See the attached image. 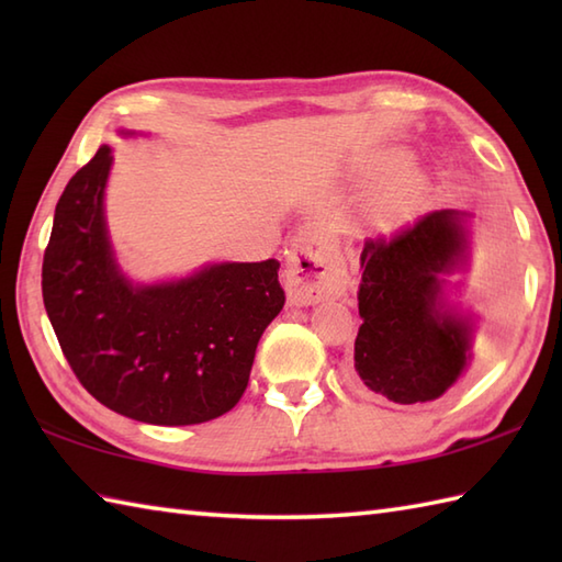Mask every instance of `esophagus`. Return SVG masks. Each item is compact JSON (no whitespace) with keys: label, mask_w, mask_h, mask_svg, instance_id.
Masks as SVG:
<instances>
[{"label":"esophagus","mask_w":562,"mask_h":562,"mask_svg":"<svg viewBox=\"0 0 562 562\" xmlns=\"http://www.w3.org/2000/svg\"><path fill=\"white\" fill-rule=\"evenodd\" d=\"M284 280H288V300L294 306L340 296L348 288V274L314 234H302L288 250Z\"/></svg>","instance_id":"1"}]
</instances>
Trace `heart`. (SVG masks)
Here are the masks:
<instances>
[{
  "instance_id": "obj_1",
  "label": "heart",
  "mask_w": 562,
  "mask_h": 562,
  "mask_svg": "<svg viewBox=\"0 0 562 562\" xmlns=\"http://www.w3.org/2000/svg\"><path fill=\"white\" fill-rule=\"evenodd\" d=\"M425 173L413 161L393 166L369 190L362 205V222L374 232H386L403 224L425 195Z\"/></svg>"
}]
</instances>
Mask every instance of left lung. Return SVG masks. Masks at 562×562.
I'll return each mask as SVG.
<instances>
[{"mask_svg":"<svg viewBox=\"0 0 562 562\" xmlns=\"http://www.w3.org/2000/svg\"><path fill=\"white\" fill-rule=\"evenodd\" d=\"M471 212L437 210L393 238H369L357 292L355 386L413 405L445 396L469 372L479 316L459 302L453 274L471 262Z\"/></svg>","mask_w":562,"mask_h":562,"instance_id":"8db88e82","label":"left lung"}]
</instances>
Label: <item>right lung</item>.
<instances>
[{
  "label": "right lung",
  "mask_w": 562,
  "mask_h": 562,
  "mask_svg": "<svg viewBox=\"0 0 562 562\" xmlns=\"http://www.w3.org/2000/svg\"><path fill=\"white\" fill-rule=\"evenodd\" d=\"M111 164L101 145L57 202L43 258L47 318L105 408L149 425L214 420L244 396L262 330L282 312L280 262H210L178 280L133 282L105 222Z\"/></svg>",
  "instance_id": "1"
}]
</instances>
